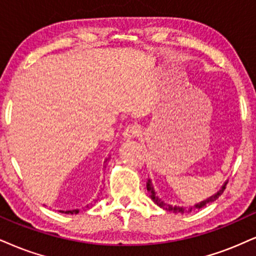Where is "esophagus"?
Segmentation results:
<instances>
[{"instance_id":"esophagus-1","label":"esophagus","mask_w":256,"mask_h":256,"mask_svg":"<svg viewBox=\"0 0 256 256\" xmlns=\"http://www.w3.org/2000/svg\"><path fill=\"white\" fill-rule=\"evenodd\" d=\"M141 128L138 126H129L123 132V140H133V138L140 136Z\"/></svg>"}]
</instances>
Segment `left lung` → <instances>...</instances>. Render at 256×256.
Returning <instances> with one entry per match:
<instances>
[{"mask_svg": "<svg viewBox=\"0 0 256 256\" xmlns=\"http://www.w3.org/2000/svg\"><path fill=\"white\" fill-rule=\"evenodd\" d=\"M226 184H228V180L224 182V184L220 186V188L218 191L216 192L215 194H212V196H211V197L206 198V200L200 202V203H196V204L194 205V206H190V208H188V209H186V208H182V206H178V205H171V204L165 203V202H164V200H162V198H160L159 196L156 194V188H154L153 182H152V179H150V178L147 179V185H146V186H147V191L150 192V200H152L156 205H159L160 208H162V209H165V210L172 211V212H176V214L180 212V214H184V212H191L192 210H196V209L200 210V209H202V208L206 206V205H209L210 203H212V202H215V200H217V198H218L220 196L223 194V191H224Z\"/></svg>", "mask_w": 256, "mask_h": 256, "instance_id": "left-lung-1", "label": "left lung"}]
</instances>
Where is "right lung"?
Masks as SVG:
<instances>
[{"instance_id": "add662e5", "label": "right lung", "mask_w": 256, "mask_h": 256, "mask_svg": "<svg viewBox=\"0 0 256 256\" xmlns=\"http://www.w3.org/2000/svg\"><path fill=\"white\" fill-rule=\"evenodd\" d=\"M108 160H109V159H106L104 162H108ZM86 208H89V205H86ZM59 212H62V214H71V215H74V214H78V212H80V210H78V209H74V210H66V211H64V210H59Z\"/></svg>"}]
</instances>
